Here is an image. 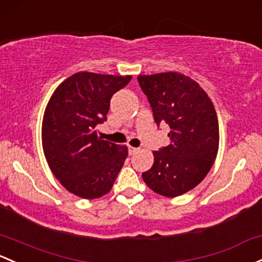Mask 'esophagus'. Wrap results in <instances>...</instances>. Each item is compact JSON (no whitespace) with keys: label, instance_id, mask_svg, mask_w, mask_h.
Here are the masks:
<instances>
[{"label":"esophagus","instance_id":"esophagus-1","mask_svg":"<svg viewBox=\"0 0 262 262\" xmlns=\"http://www.w3.org/2000/svg\"><path fill=\"white\" fill-rule=\"evenodd\" d=\"M128 150H129V154H130V156H133V154H136V153H138V152H139L138 148L130 147V145H129V147H128Z\"/></svg>","mask_w":262,"mask_h":262}]
</instances>
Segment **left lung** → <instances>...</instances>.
<instances>
[{"label": "left lung", "instance_id": "obj_1", "mask_svg": "<svg viewBox=\"0 0 262 262\" xmlns=\"http://www.w3.org/2000/svg\"><path fill=\"white\" fill-rule=\"evenodd\" d=\"M156 123H167L170 142L154 150V162L142 174L156 193L178 197L203 181L219 153L220 129L216 110L200 84L176 71L139 75Z\"/></svg>", "mask_w": 262, "mask_h": 262}]
</instances>
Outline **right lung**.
I'll use <instances>...</instances> for the list:
<instances>
[{
    "instance_id": "obj_1",
    "label": "right lung",
    "mask_w": 262,
    "mask_h": 262,
    "mask_svg": "<svg viewBox=\"0 0 262 262\" xmlns=\"http://www.w3.org/2000/svg\"><path fill=\"white\" fill-rule=\"evenodd\" d=\"M130 79L80 71L62 81L46 105L43 154L55 177L75 196L94 200L108 193L128 157L126 145L99 138L95 128L106 120L113 94Z\"/></svg>"
}]
</instances>
